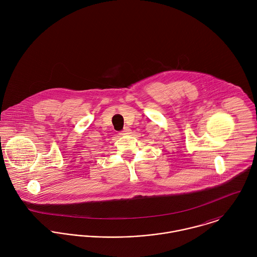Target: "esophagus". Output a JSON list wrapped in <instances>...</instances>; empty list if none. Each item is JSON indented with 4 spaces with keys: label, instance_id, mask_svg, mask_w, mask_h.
Instances as JSON below:
<instances>
[{
    "label": "esophagus",
    "instance_id": "obj_1",
    "mask_svg": "<svg viewBox=\"0 0 257 257\" xmlns=\"http://www.w3.org/2000/svg\"><path fill=\"white\" fill-rule=\"evenodd\" d=\"M131 128L130 127H127V126H125L124 128H123V131H121L120 132V135H130L131 134Z\"/></svg>",
    "mask_w": 257,
    "mask_h": 257
}]
</instances>
